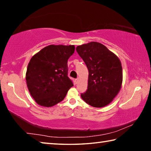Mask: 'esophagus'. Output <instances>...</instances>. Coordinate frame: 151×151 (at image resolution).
<instances>
[{
	"instance_id": "1",
	"label": "esophagus",
	"mask_w": 151,
	"mask_h": 151,
	"mask_svg": "<svg viewBox=\"0 0 151 151\" xmlns=\"http://www.w3.org/2000/svg\"><path fill=\"white\" fill-rule=\"evenodd\" d=\"M78 81H79V78H78L75 79V83H76V84H77V83H78Z\"/></svg>"
}]
</instances>
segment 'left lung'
<instances>
[{
    "label": "left lung",
    "mask_w": 151,
    "mask_h": 151,
    "mask_svg": "<svg viewBox=\"0 0 151 151\" xmlns=\"http://www.w3.org/2000/svg\"><path fill=\"white\" fill-rule=\"evenodd\" d=\"M76 50L88 70L87 90L81 94V98L93 107L108 105L121 88L122 69L119 58L97 42L78 46Z\"/></svg>",
    "instance_id": "left-lung-1"
}]
</instances>
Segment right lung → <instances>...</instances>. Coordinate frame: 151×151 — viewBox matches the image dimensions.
Listing matches in <instances>:
<instances>
[{
  "mask_svg": "<svg viewBox=\"0 0 151 151\" xmlns=\"http://www.w3.org/2000/svg\"><path fill=\"white\" fill-rule=\"evenodd\" d=\"M75 49L74 45H48L30 60L27 85L39 105L50 107L60 103L73 86L68 76L67 62Z\"/></svg>",
  "mask_w": 151,
  "mask_h": 151,
  "instance_id": "add662e5",
  "label": "right lung"
}]
</instances>
